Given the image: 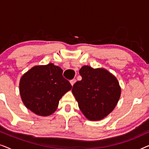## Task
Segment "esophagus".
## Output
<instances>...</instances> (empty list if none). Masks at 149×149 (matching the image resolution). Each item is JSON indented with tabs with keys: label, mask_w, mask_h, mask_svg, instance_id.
<instances>
[{
	"label": "esophagus",
	"mask_w": 149,
	"mask_h": 149,
	"mask_svg": "<svg viewBox=\"0 0 149 149\" xmlns=\"http://www.w3.org/2000/svg\"><path fill=\"white\" fill-rule=\"evenodd\" d=\"M70 82V84L72 85V86H73V85L74 84L75 82H76V79H72V80H71Z\"/></svg>",
	"instance_id": "esophagus-1"
}]
</instances>
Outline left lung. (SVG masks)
<instances>
[{"instance_id": "obj_1", "label": "left lung", "mask_w": 149, "mask_h": 149, "mask_svg": "<svg viewBox=\"0 0 149 149\" xmlns=\"http://www.w3.org/2000/svg\"><path fill=\"white\" fill-rule=\"evenodd\" d=\"M81 81H77L72 92L79 109L87 119L97 121L111 113L121 95L116 77L103 68L84 66L80 69Z\"/></svg>"}]
</instances>
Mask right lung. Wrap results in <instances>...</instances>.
Listing matches in <instances>:
<instances>
[{"mask_svg": "<svg viewBox=\"0 0 149 149\" xmlns=\"http://www.w3.org/2000/svg\"><path fill=\"white\" fill-rule=\"evenodd\" d=\"M62 73L54 64L34 66L25 73L20 80L19 92L26 108L40 116L54 113L61 97L72 88Z\"/></svg>", "mask_w": 149, "mask_h": 149, "instance_id": "obj_1", "label": "right lung"}]
</instances>
